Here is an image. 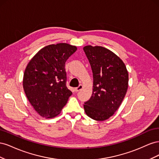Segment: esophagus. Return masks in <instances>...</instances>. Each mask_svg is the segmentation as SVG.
<instances>
[{
	"instance_id": "34e87169",
	"label": "esophagus",
	"mask_w": 159,
	"mask_h": 159,
	"mask_svg": "<svg viewBox=\"0 0 159 159\" xmlns=\"http://www.w3.org/2000/svg\"><path fill=\"white\" fill-rule=\"evenodd\" d=\"M82 88H83V85H80L78 88H75V91H79L81 89H82Z\"/></svg>"
}]
</instances>
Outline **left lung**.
I'll list each match as a JSON object with an SVG mask.
<instances>
[{
	"label": "left lung",
	"mask_w": 159,
	"mask_h": 159,
	"mask_svg": "<svg viewBox=\"0 0 159 159\" xmlns=\"http://www.w3.org/2000/svg\"><path fill=\"white\" fill-rule=\"evenodd\" d=\"M84 51L93 72V88L84 107L88 117L105 121L115 113L125 96L129 74L123 61L102 46H86Z\"/></svg>",
	"instance_id": "8db88e82"
}]
</instances>
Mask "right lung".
<instances>
[{
    "label": "right lung",
    "instance_id": "add662e5",
    "mask_svg": "<svg viewBox=\"0 0 159 159\" xmlns=\"http://www.w3.org/2000/svg\"><path fill=\"white\" fill-rule=\"evenodd\" d=\"M76 50V46L66 43L48 45L38 51L28 64L23 88L28 101L40 116H57L72 94L66 87L65 64Z\"/></svg>",
    "mask_w": 159,
    "mask_h": 159
}]
</instances>
